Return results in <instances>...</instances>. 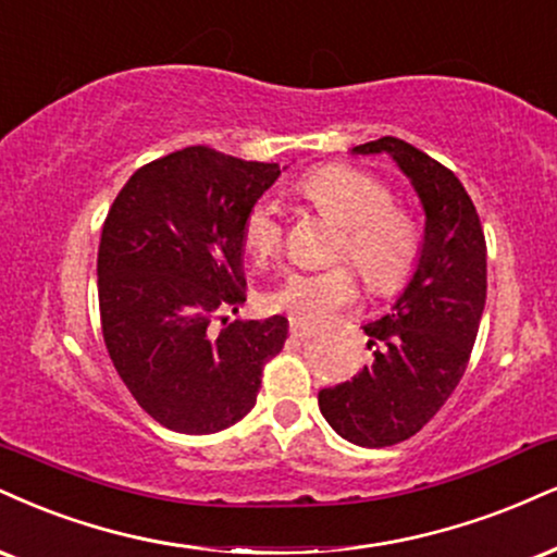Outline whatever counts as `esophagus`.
I'll return each instance as SVG.
<instances>
[{"label": "esophagus", "instance_id": "34e87169", "mask_svg": "<svg viewBox=\"0 0 557 557\" xmlns=\"http://www.w3.org/2000/svg\"><path fill=\"white\" fill-rule=\"evenodd\" d=\"M313 334H317V326L306 324V321H300V319H290V337L311 339Z\"/></svg>", "mask_w": 557, "mask_h": 557}]
</instances>
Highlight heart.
<instances>
[{"instance_id":"b5f03b06","label":"heart","mask_w":557,"mask_h":557,"mask_svg":"<svg viewBox=\"0 0 557 557\" xmlns=\"http://www.w3.org/2000/svg\"><path fill=\"white\" fill-rule=\"evenodd\" d=\"M298 191L343 227L337 259H350L371 290L394 293L410 280L423 246L420 225L410 212L394 207L384 181L350 165H326L300 178ZM240 240L259 264L277 257L285 240L277 207L264 199L253 205L240 225ZM355 293V274L347 267H334L324 272H290L267 296V304L272 311L319 324L352 304Z\"/></svg>"}]
</instances>
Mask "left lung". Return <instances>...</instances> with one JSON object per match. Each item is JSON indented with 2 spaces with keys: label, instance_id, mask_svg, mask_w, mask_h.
Masks as SVG:
<instances>
[{
  "label": "left lung",
  "instance_id": "obj_1",
  "mask_svg": "<svg viewBox=\"0 0 557 557\" xmlns=\"http://www.w3.org/2000/svg\"><path fill=\"white\" fill-rule=\"evenodd\" d=\"M352 152L392 156L425 210L410 283L386 317L363 326L373 360L319 392L321 414L343 438L384 448L418 433L465 376L485 308V236L461 181L423 150L381 137Z\"/></svg>",
  "mask_w": 557,
  "mask_h": 557
}]
</instances>
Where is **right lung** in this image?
Returning <instances> with one entry per match:
<instances>
[{
	"instance_id": "1",
	"label": "right lung",
	"mask_w": 557,
	"mask_h": 557,
	"mask_svg": "<svg viewBox=\"0 0 557 557\" xmlns=\"http://www.w3.org/2000/svg\"><path fill=\"white\" fill-rule=\"evenodd\" d=\"M277 163L194 145L126 181L98 246L100 326L137 405L169 431L205 435L257 405L287 319L227 321L246 300L240 225ZM214 320H223L220 331Z\"/></svg>"
}]
</instances>
